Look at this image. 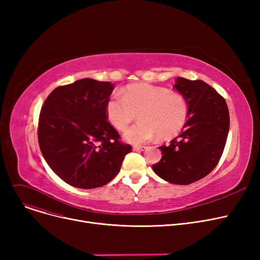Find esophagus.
Wrapping results in <instances>:
<instances>
[{
	"label": "esophagus",
	"instance_id": "esophagus-1",
	"mask_svg": "<svg viewBox=\"0 0 260 260\" xmlns=\"http://www.w3.org/2000/svg\"><path fill=\"white\" fill-rule=\"evenodd\" d=\"M146 149V146L144 145H138V146H134V151H138V152H143Z\"/></svg>",
	"mask_w": 260,
	"mask_h": 260
}]
</instances>
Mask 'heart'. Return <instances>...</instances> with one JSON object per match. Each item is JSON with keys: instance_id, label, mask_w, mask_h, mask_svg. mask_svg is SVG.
Masks as SVG:
<instances>
[{"instance_id": "1", "label": "heart", "mask_w": 260, "mask_h": 260, "mask_svg": "<svg viewBox=\"0 0 260 260\" xmlns=\"http://www.w3.org/2000/svg\"><path fill=\"white\" fill-rule=\"evenodd\" d=\"M109 97L105 114L109 123L118 131H125L136 114L140 122L124 133L126 141L142 144L158 135L169 139L178 135L188 117V103L181 93L146 83L132 84Z\"/></svg>"}]
</instances>
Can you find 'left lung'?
<instances>
[{"label": "left lung", "mask_w": 260, "mask_h": 260, "mask_svg": "<svg viewBox=\"0 0 260 260\" xmlns=\"http://www.w3.org/2000/svg\"><path fill=\"white\" fill-rule=\"evenodd\" d=\"M174 88L188 103V117L181 134L170 145L160 146L162 158L154 172L170 183L190 184L209 175L225 146L230 115L226 102L201 80L177 78Z\"/></svg>", "instance_id": "left-lung-1"}]
</instances>
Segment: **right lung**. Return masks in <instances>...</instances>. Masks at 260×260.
I'll use <instances>...</instances> for the list:
<instances>
[{"label": "right lung", "mask_w": 260, "mask_h": 260, "mask_svg": "<svg viewBox=\"0 0 260 260\" xmlns=\"http://www.w3.org/2000/svg\"><path fill=\"white\" fill-rule=\"evenodd\" d=\"M113 89L111 82L81 79L54 88L41 108L40 149L49 168L72 186L105 185L132 152L106 118Z\"/></svg>", "instance_id": "right-lung-1"}]
</instances>
